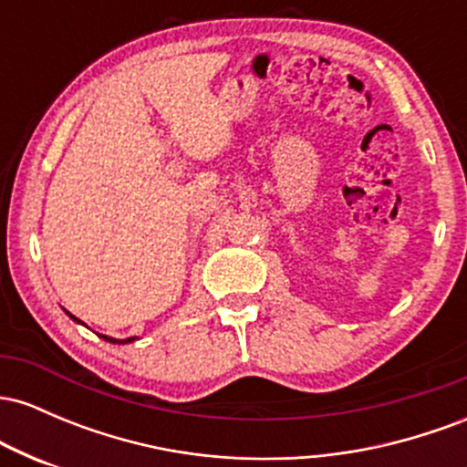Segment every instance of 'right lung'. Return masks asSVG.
<instances>
[{"mask_svg":"<svg viewBox=\"0 0 467 467\" xmlns=\"http://www.w3.org/2000/svg\"><path fill=\"white\" fill-rule=\"evenodd\" d=\"M67 316H69V318H72V320H77V323H80L77 316H72L69 312H67ZM80 325H83V323H80ZM100 337H103V340H107V342H114V345H127V342L136 340V337H127V340H116V337H109V336H103V334H100Z\"/></svg>","mask_w":467,"mask_h":467,"instance_id":"right-lung-1","label":"right lung"}]
</instances>
